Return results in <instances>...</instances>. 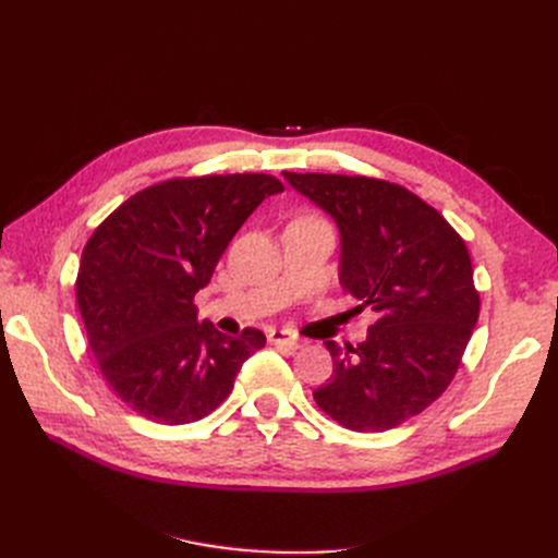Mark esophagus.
Wrapping results in <instances>:
<instances>
[{
	"label": "esophagus",
	"instance_id": "34e87169",
	"mask_svg": "<svg viewBox=\"0 0 558 558\" xmlns=\"http://www.w3.org/2000/svg\"><path fill=\"white\" fill-rule=\"evenodd\" d=\"M267 340L272 342V344H283V347H289V349H300L302 344H305V340H300L298 335H293L289 330H281V328L269 330L267 332Z\"/></svg>",
	"mask_w": 558,
	"mask_h": 558
}]
</instances>
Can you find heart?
<instances>
[{"label":"heart","mask_w":558,"mask_h":558,"mask_svg":"<svg viewBox=\"0 0 558 558\" xmlns=\"http://www.w3.org/2000/svg\"><path fill=\"white\" fill-rule=\"evenodd\" d=\"M305 218H312V216H305Z\"/></svg>","instance_id":"heart-1"}]
</instances>
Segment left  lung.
<instances>
[{"instance_id": "8db88e82", "label": "left lung", "mask_w": 558, "mask_h": 558, "mask_svg": "<svg viewBox=\"0 0 558 558\" xmlns=\"http://www.w3.org/2000/svg\"><path fill=\"white\" fill-rule=\"evenodd\" d=\"M342 234L340 283L375 312L367 340L326 342L332 377L314 400L337 424L384 433L440 398L480 316L463 238L404 185L347 174L283 172Z\"/></svg>"}]
</instances>
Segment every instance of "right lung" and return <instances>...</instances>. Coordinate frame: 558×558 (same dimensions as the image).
I'll list each match as a JSON object with an SVG mask.
<instances>
[{"instance_id":"add662e5","label":"right lung","mask_w":558,"mask_h":558,"mask_svg":"<svg viewBox=\"0 0 558 558\" xmlns=\"http://www.w3.org/2000/svg\"><path fill=\"white\" fill-rule=\"evenodd\" d=\"M272 174L174 177L134 193L83 248L76 302L99 373L128 408L179 426L221 404L265 335L197 324L195 293L211 281L234 232L267 195Z\"/></svg>"}]
</instances>
